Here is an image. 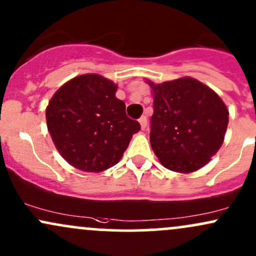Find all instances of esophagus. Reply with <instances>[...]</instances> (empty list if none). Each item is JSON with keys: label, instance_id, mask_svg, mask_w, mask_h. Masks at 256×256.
<instances>
[{"label": "esophagus", "instance_id": "34e87169", "mask_svg": "<svg viewBox=\"0 0 256 256\" xmlns=\"http://www.w3.org/2000/svg\"><path fill=\"white\" fill-rule=\"evenodd\" d=\"M140 124H141V128H142V130H144L146 128V126H147V116H146V115H142L141 118H140Z\"/></svg>", "mask_w": 256, "mask_h": 256}]
</instances>
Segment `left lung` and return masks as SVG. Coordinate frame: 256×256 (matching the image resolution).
Instances as JSON below:
<instances>
[{
  "instance_id": "8db88e82",
  "label": "left lung",
  "mask_w": 256,
  "mask_h": 256,
  "mask_svg": "<svg viewBox=\"0 0 256 256\" xmlns=\"http://www.w3.org/2000/svg\"><path fill=\"white\" fill-rule=\"evenodd\" d=\"M150 146L160 162L176 172H192L210 162L224 142L228 110L212 88L192 78L156 85Z\"/></svg>"
}]
</instances>
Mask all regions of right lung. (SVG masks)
<instances>
[{
  "instance_id": "obj_1",
  "label": "right lung",
  "mask_w": 256,
  "mask_h": 256,
  "mask_svg": "<svg viewBox=\"0 0 256 256\" xmlns=\"http://www.w3.org/2000/svg\"><path fill=\"white\" fill-rule=\"evenodd\" d=\"M116 85L97 74L64 84L46 109L47 128L56 148L70 165L100 172L122 159L132 134L141 130L115 97Z\"/></svg>"
}]
</instances>
